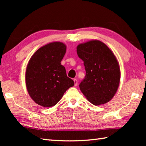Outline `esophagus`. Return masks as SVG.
Listing matches in <instances>:
<instances>
[{
	"mask_svg": "<svg viewBox=\"0 0 146 146\" xmlns=\"http://www.w3.org/2000/svg\"><path fill=\"white\" fill-rule=\"evenodd\" d=\"M73 81H74V83H75V86H77V85H78V81H77V80L74 79Z\"/></svg>",
	"mask_w": 146,
	"mask_h": 146,
	"instance_id": "obj_1",
	"label": "esophagus"
}]
</instances>
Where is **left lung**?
<instances>
[{
	"label": "left lung",
	"instance_id": "8db88e82",
	"mask_svg": "<svg viewBox=\"0 0 146 146\" xmlns=\"http://www.w3.org/2000/svg\"><path fill=\"white\" fill-rule=\"evenodd\" d=\"M76 52L85 68L86 76L79 85L86 98L95 105L111 100L119 88L120 70L115 56L98 40L77 46Z\"/></svg>",
	"mask_w": 146,
	"mask_h": 146
}]
</instances>
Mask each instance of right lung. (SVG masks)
Returning <instances> with one entry per match:
<instances>
[{
	"label": "right lung",
	"mask_w": 146,
	"mask_h": 146,
	"mask_svg": "<svg viewBox=\"0 0 146 146\" xmlns=\"http://www.w3.org/2000/svg\"><path fill=\"white\" fill-rule=\"evenodd\" d=\"M66 46L52 42L39 48L28 62L26 70V85L35 103L44 107L54 106L67 90L74 85L61 64Z\"/></svg>",
	"instance_id": "right-lung-1"
}]
</instances>
